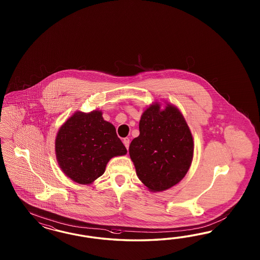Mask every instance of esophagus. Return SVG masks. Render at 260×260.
<instances>
[{
	"mask_svg": "<svg viewBox=\"0 0 260 260\" xmlns=\"http://www.w3.org/2000/svg\"><path fill=\"white\" fill-rule=\"evenodd\" d=\"M123 143H124V145H125L126 150H128V147H129V139H128L127 137L124 138V139H123Z\"/></svg>",
	"mask_w": 260,
	"mask_h": 260,
	"instance_id": "1",
	"label": "esophagus"
}]
</instances>
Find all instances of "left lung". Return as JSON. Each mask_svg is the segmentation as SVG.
Returning a JSON list of instances; mask_svg holds the SVG:
<instances>
[{
    "instance_id": "8db88e82",
    "label": "left lung",
    "mask_w": 260,
    "mask_h": 260,
    "mask_svg": "<svg viewBox=\"0 0 260 260\" xmlns=\"http://www.w3.org/2000/svg\"><path fill=\"white\" fill-rule=\"evenodd\" d=\"M138 137L129 145L136 174L151 191H162L181 181L193 156V140L179 110L168 104L150 105L142 114Z\"/></svg>"
}]
</instances>
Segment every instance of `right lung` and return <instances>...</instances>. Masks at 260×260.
Here are the masks:
<instances>
[{
	"label": "right lung",
	"instance_id": "1",
	"mask_svg": "<svg viewBox=\"0 0 260 260\" xmlns=\"http://www.w3.org/2000/svg\"><path fill=\"white\" fill-rule=\"evenodd\" d=\"M56 158L64 174L82 185L91 184L105 173L108 162L125 155L126 147L116 129L103 119L102 111H76L60 127Z\"/></svg>",
	"mask_w": 260,
	"mask_h": 260
}]
</instances>
